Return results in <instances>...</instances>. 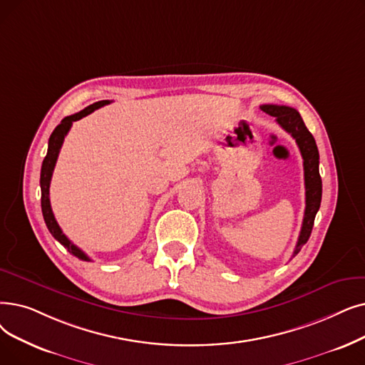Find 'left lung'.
I'll return each mask as SVG.
<instances>
[{
	"instance_id": "8db88e82",
	"label": "left lung",
	"mask_w": 365,
	"mask_h": 365,
	"mask_svg": "<svg viewBox=\"0 0 365 365\" xmlns=\"http://www.w3.org/2000/svg\"><path fill=\"white\" fill-rule=\"evenodd\" d=\"M261 110L270 116L276 118V122L282 128L289 133L292 138H295L299 148L301 156H303V167H304V185H306V210L303 217V225L298 235V242L294 249L292 258L303 247L313 230L314 216L321 207L322 200V180L319 174V152L316 141L307 126L301 119L299 113L295 108L288 106H277V104H262Z\"/></svg>"
}]
</instances>
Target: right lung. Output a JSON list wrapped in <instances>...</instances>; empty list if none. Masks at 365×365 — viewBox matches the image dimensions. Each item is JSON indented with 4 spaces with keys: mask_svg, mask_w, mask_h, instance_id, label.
Returning <instances> with one entry per match:
<instances>
[{
    "mask_svg": "<svg viewBox=\"0 0 365 365\" xmlns=\"http://www.w3.org/2000/svg\"><path fill=\"white\" fill-rule=\"evenodd\" d=\"M108 100H103L98 103H93L91 106H88L86 108H83L82 112L74 113L71 116H67L61 120V123L56 126L53 130V133L51 134L49 138V148H47V155L43 160V165H41V174H40V187H41V212H43V217L46 222V227L47 230L51 231V234L55 237V240H58L62 246H64L70 253H73L74 257H77L78 259L82 261H91L89 257L83 250L78 249L76 245H73L68 237L62 232V230L59 228L58 222L53 216L52 207H51V200H49V186H51V179H52V174H53V168L58 160V155L61 150L62 143H64V138L67 135V133L70 131L73 122L82 119L85 116H88L89 113H92L93 110H97L106 104H108Z\"/></svg>",
    "mask_w": 365,
    "mask_h": 365,
    "instance_id": "right-lung-1",
    "label": "right lung"
}]
</instances>
